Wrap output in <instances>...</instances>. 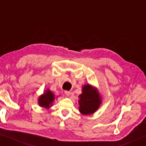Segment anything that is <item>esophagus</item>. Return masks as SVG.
Masks as SVG:
<instances>
[{"label": "esophagus", "mask_w": 146, "mask_h": 146, "mask_svg": "<svg viewBox=\"0 0 146 146\" xmlns=\"http://www.w3.org/2000/svg\"><path fill=\"white\" fill-rule=\"evenodd\" d=\"M64 93H65V95H66V96H69V95H71V92L68 91V90H65Z\"/></svg>", "instance_id": "obj_1"}]
</instances>
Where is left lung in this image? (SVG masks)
<instances>
[{
    "label": "left lung",
    "mask_w": 146,
    "mask_h": 146,
    "mask_svg": "<svg viewBox=\"0 0 146 146\" xmlns=\"http://www.w3.org/2000/svg\"><path fill=\"white\" fill-rule=\"evenodd\" d=\"M80 112L83 115L93 113L100 107L101 100L98 92L90 85L83 86L82 93L80 95Z\"/></svg>",
    "instance_id": "left-lung-1"
}]
</instances>
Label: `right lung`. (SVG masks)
I'll return each mask as SVG.
<instances>
[{
	"label": "right lung",
	"instance_id": "right-lung-1",
	"mask_svg": "<svg viewBox=\"0 0 146 146\" xmlns=\"http://www.w3.org/2000/svg\"><path fill=\"white\" fill-rule=\"evenodd\" d=\"M55 97L53 93H51L49 90H47L44 92V95L41 96L39 99V104L40 106L45 107V108H49L51 106L52 102L54 100Z\"/></svg>",
	"mask_w": 146,
	"mask_h": 146
}]
</instances>
